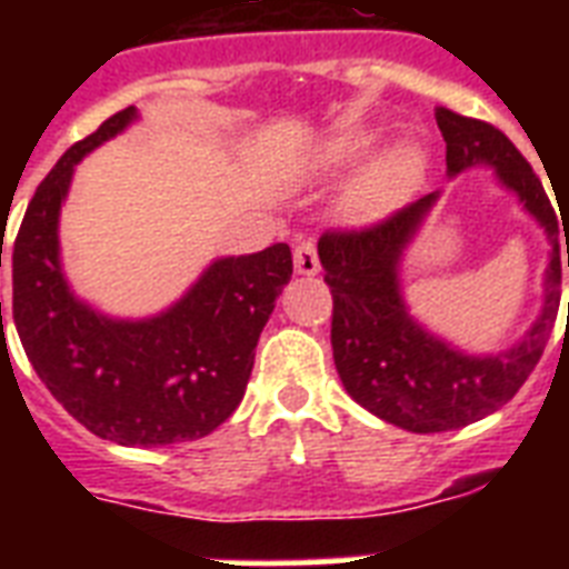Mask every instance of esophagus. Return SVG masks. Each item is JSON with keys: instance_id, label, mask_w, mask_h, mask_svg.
<instances>
[{"instance_id": "obj_1", "label": "esophagus", "mask_w": 569, "mask_h": 569, "mask_svg": "<svg viewBox=\"0 0 569 569\" xmlns=\"http://www.w3.org/2000/svg\"><path fill=\"white\" fill-rule=\"evenodd\" d=\"M319 250H316V241L303 239L295 244V271L301 277H316L319 274Z\"/></svg>"}]
</instances>
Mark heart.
I'll return each mask as SVG.
<instances>
[{
	"mask_svg": "<svg viewBox=\"0 0 569 569\" xmlns=\"http://www.w3.org/2000/svg\"><path fill=\"white\" fill-rule=\"evenodd\" d=\"M378 141L375 129H348L339 138H333L321 150V164L328 168H348L360 162ZM428 171V156L419 144H392L380 150L372 162L366 164L363 173L357 177L351 191H348V206L360 221H380L405 206L413 191L422 186V177Z\"/></svg>",
	"mask_w": 569,
	"mask_h": 569,
	"instance_id": "b5f03b06",
	"label": "heart"
}]
</instances>
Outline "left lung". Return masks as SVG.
Here are the masks:
<instances>
[{
  "mask_svg": "<svg viewBox=\"0 0 569 569\" xmlns=\"http://www.w3.org/2000/svg\"><path fill=\"white\" fill-rule=\"evenodd\" d=\"M437 127L446 138L449 180L469 168H490L496 182L511 191L547 232L549 262L543 271V307L520 342L505 351L472 355L413 319L401 289L405 253L440 200V191L419 197L369 230L321 236L319 259L333 295L330 346L342 387L369 413L413 433L455 431L496 413L517 396L556 328L565 266L556 209L538 173L508 136L485 120L449 109H437Z\"/></svg>",
  "mask_w": 569,
  "mask_h": 569,
  "instance_id": "1",
  "label": "left lung"
}]
</instances>
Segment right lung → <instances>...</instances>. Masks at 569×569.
Masks as SVG:
<instances>
[{"label":"right lung","mask_w":569,"mask_h":569,"mask_svg":"<svg viewBox=\"0 0 569 569\" xmlns=\"http://www.w3.org/2000/svg\"><path fill=\"white\" fill-rule=\"evenodd\" d=\"M136 120V106L111 114L38 186L13 241L11 312L29 363L67 413L102 440L147 449L200 440L230 419L292 277V250L277 241L214 259L180 301L147 319H114L82 301L61 268V203L76 164Z\"/></svg>","instance_id":"obj_1"}]
</instances>
